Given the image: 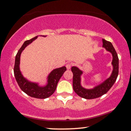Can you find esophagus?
Listing matches in <instances>:
<instances>
[{"instance_id": "1", "label": "esophagus", "mask_w": 131, "mask_h": 131, "mask_svg": "<svg viewBox=\"0 0 131 131\" xmlns=\"http://www.w3.org/2000/svg\"><path fill=\"white\" fill-rule=\"evenodd\" d=\"M71 64L70 63H68L67 65H66V68H67V70H70L71 68Z\"/></svg>"}]
</instances>
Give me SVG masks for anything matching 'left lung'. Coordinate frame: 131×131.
Segmentation results:
<instances>
[{
  "label": "left lung",
  "mask_w": 131,
  "mask_h": 131,
  "mask_svg": "<svg viewBox=\"0 0 131 131\" xmlns=\"http://www.w3.org/2000/svg\"><path fill=\"white\" fill-rule=\"evenodd\" d=\"M102 47L110 51L112 55V65L113 66V70L109 78L92 89H86L81 85V75L83 72L75 66L71 68V71L73 73L72 85L74 91L78 95L85 99H94L106 94L114 85L118 77L119 70V59L118 54L111 42L102 39Z\"/></svg>",
  "instance_id": "obj_1"
}]
</instances>
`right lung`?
Segmentation results:
<instances>
[{"mask_svg": "<svg viewBox=\"0 0 131 131\" xmlns=\"http://www.w3.org/2000/svg\"><path fill=\"white\" fill-rule=\"evenodd\" d=\"M43 36L46 37V36ZM37 37L38 36H36L30 40H26L18 51L15 58L14 74L18 85L24 92L31 97L39 99H45L51 96L55 91L58 82L64 72L67 70V68L64 66L53 70L48 76L47 85L44 86H39L37 83L28 81L23 77L20 70V59L21 53L26 46L32 43L34 40L37 39Z\"/></svg>", "mask_w": 131, "mask_h": 131, "instance_id": "right-lung-1", "label": "right lung"}]
</instances>
